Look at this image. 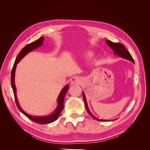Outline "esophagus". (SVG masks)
Returning <instances> with one entry per match:
<instances>
[{
    "instance_id": "esophagus-1",
    "label": "esophagus",
    "mask_w": 150,
    "mask_h": 150,
    "mask_svg": "<svg viewBox=\"0 0 150 150\" xmlns=\"http://www.w3.org/2000/svg\"><path fill=\"white\" fill-rule=\"evenodd\" d=\"M83 83V79L81 77L75 76L73 77L71 80V84H81Z\"/></svg>"
}]
</instances>
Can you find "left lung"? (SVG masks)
<instances>
[{
	"mask_svg": "<svg viewBox=\"0 0 150 150\" xmlns=\"http://www.w3.org/2000/svg\"><path fill=\"white\" fill-rule=\"evenodd\" d=\"M106 42L107 43V44L110 46L114 51V53L115 55H118L120 56L121 57L126 59L127 60H129L130 61H131L132 62H134L133 59L131 56V55L130 54V53L129 52V51L126 49V47H125V46L123 44H122L121 43H115V42H112L111 40H106ZM83 99L84 101V104H85V106L86 110H87L88 112L89 113V115L91 116L93 118H94V120L99 121H110V120H99L98 119L97 117H95L91 111L89 110V108L88 106V103L87 101H86V96L84 93L83 92Z\"/></svg>",
	"mask_w": 150,
	"mask_h": 150,
	"instance_id": "left-lung-1",
	"label": "left lung"
}]
</instances>
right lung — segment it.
Instances as JSON below:
<instances>
[{"instance_id":"right-lung-1","label":"right lung","mask_w":150,"mask_h":150,"mask_svg":"<svg viewBox=\"0 0 150 150\" xmlns=\"http://www.w3.org/2000/svg\"><path fill=\"white\" fill-rule=\"evenodd\" d=\"M44 38L41 37L39 39L36 40L35 41L31 42L29 44L25 46L23 49H22L19 54H18V56L16 57V59L15 61L14 64H13L12 72H11V86L13 89V95H14V98H15V100H16V105L19 109V111L21 112L29 118L30 120H32L34 122H37V123L39 124H41V125H44V124H48V123H51V122H54V121H56L57 118L59 116L61 112L62 111L63 108H64V99L66 96V94L67 92V90L69 89V85H66L65 87L62 89L59 95L58 98H57V103H58V105L56 109L52 113H51V115H49L48 116H30L28 115V113H26L24 111V110L21 108L19 102H18L17 98V95H16V88L15 86V83H14V78H15V72H16V66L17 63H19V62L27 54L29 53V52L33 51L34 49L39 47V46H41L43 43Z\"/></svg>"}]
</instances>
